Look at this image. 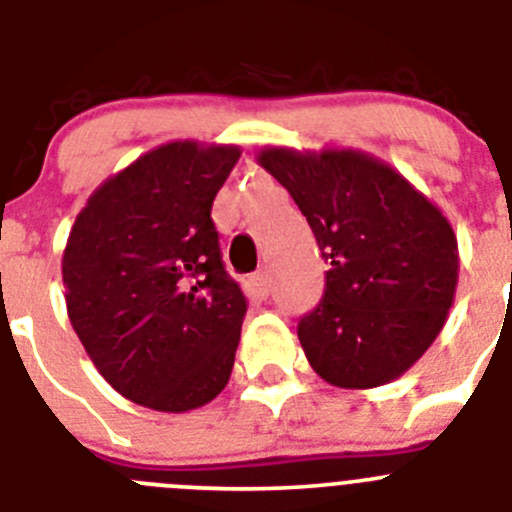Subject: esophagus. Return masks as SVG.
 Segmentation results:
<instances>
[{"instance_id": "34e87169", "label": "esophagus", "mask_w": 512, "mask_h": 512, "mask_svg": "<svg viewBox=\"0 0 512 512\" xmlns=\"http://www.w3.org/2000/svg\"><path fill=\"white\" fill-rule=\"evenodd\" d=\"M255 280H257V285H260L262 293H265V295L270 293V290H272V280H270V272H267V267H262V270H257Z\"/></svg>"}]
</instances>
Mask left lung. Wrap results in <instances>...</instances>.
I'll use <instances>...</instances> for the list:
<instances>
[{
	"mask_svg": "<svg viewBox=\"0 0 512 512\" xmlns=\"http://www.w3.org/2000/svg\"><path fill=\"white\" fill-rule=\"evenodd\" d=\"M270 171L308 219L328 262L326 290L298 323L310 366L341 389L389 384L447 321L457 288L450 222L384 161L326 148H265Z\"/></svg>",
	"mask_w": 512,
	"mask_h": 512,
	"instance_id": "obj_1",
	"label": "left lung"
}]
</instances>
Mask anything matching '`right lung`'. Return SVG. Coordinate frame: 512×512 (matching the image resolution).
<instances>
[{
  "label": "right lung",
  "mask_w": 512,
  "mask_h": 512,
  "mask_svg": "<svg viewBox=\"0 0 512 512\" xmlns=\"http://www.w3.org/2000/svg\"><path fill=\"white\" fill-rule=\"evenodd\" d=\"M237 159V146L164 143L103 181L70 229V323L141 407H204L232 374L247 300L224 270L212 202Z\"/></svg>",
  "instance_id": "add662e5"
}]
</instances>
